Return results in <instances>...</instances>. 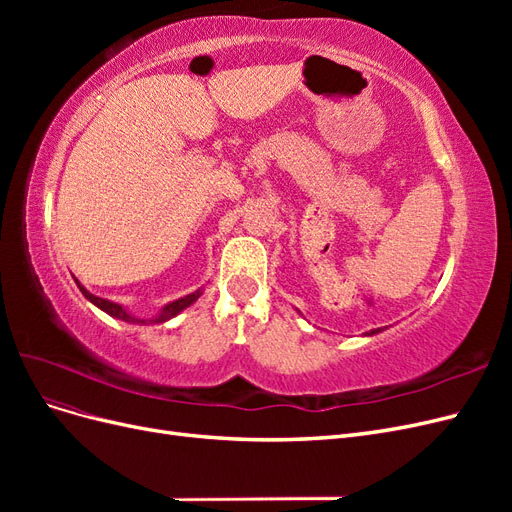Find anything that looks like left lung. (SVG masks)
<instances>
[{
	"mask_svg": "<svg viewBox=\"0 0 512 512\" xmlns=\"http://www.w3.org/2000/svg\"><path fill=\"white\" fill-rule=\"evenodd\" d=\"M378 331H380V329H378ZM371 333H376V331H371Z\"/></svg>",
	"mask_w": 512,
	"mask_h": 512,
	"instance_id": "1",
	"label": "left lung"
}]
</instances>
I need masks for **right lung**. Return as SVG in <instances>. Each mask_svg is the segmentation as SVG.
I'll list each match as a JSON object with an SVG mask.
<instances>
[{"label": "right lung", "instance_id": "obj_1", "mask_svg": "<svg viewBox=\"0 0 512 512\" xmlns=\"http://www.w3.org/2000/svg\"><path fill=\"white\" fill-rule=\"evenodd\" d=\"M76 286L81 288V292L85 294V299H89L91 303H94L96 307H100L102 312H106L108 316H113V318H119V320H126V322H138V324H145V320H138V318H134V316H130L126 309H123L121 305H117V303H111V301H106V299H100V297H96V294H91V292H87L79 282H76ZM200 297V290H196V292H192V294H188V297H183V299H177V301H173V303H168L162 312L156 316V318H151L149 322H166V320H170L173 316H177L181 309H185L188 305H192L196 299Z\"/></svg>", "mask_w": 512, "mask_h": 512}]
</instances>
